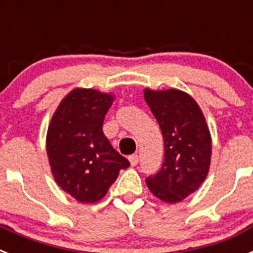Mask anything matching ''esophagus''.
Returning <instances> with one entry per match:
<instances>
[{"label":"esophagus","instance_id":"obj_1","mask_svg":"<svg viewBox=\"0 0 253 253\" xmlns=\"http://www.w3.org/2000/svg\"><path fill=\"white\" fill-rule=\"evenodd\" d=\"M129 162H130L131 166H137L138 162H139V156L138 154H131L129 157Z\"/></svg>","mask_w":253,"mask_h":253}]
</instances>
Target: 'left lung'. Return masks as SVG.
<instances>
[{
    "mask_svg": "<svg viewBox=\"0 0 253 253\" xmlns=\"http://www.w3.org/2000/svg\"><path fill=\"white\" fill-rule=\"evenodd\" d=\"M144 100L162 131L165 158L146 178L154 196L169 204L184 200L204 182L211 157V138L195 100L180 90H144Z\"/></svg>",
    "mask_w": 253,
    "mask_h": 253,
    "instance_id": "1",
    "label": "left lung"
}]
</instances>
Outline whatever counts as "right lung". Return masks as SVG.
Wrapping results in <instances>:
<instances>
[{
	"mask_svg": "<svg viewBox=\"0 0 253 253\" xmlns=\"http://www.w3.org/2000/svg\"><path fill=\"white\" fill-rule=\"evenodd\" d=\"M114 96L76 88L62 100L49 124L46 153L51 173L62 190L80 203L106 195L129 161L113 148L102 131Z\"/></svg>",
	"mask_w": 253,
	"mask_h": 253,
	"instance_id": "add662e5",
	"label": "right lung"
}]
</instances>
